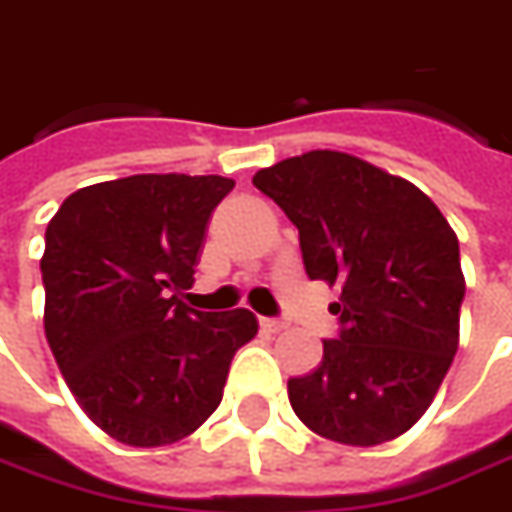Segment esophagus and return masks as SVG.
Masks as SVG:
<instances>
[{
  "label": "esophagus",
  "instance_id": "esophagus-1",
  "mask_svg": "<svg viewBox=\"0 0 512 512\" xmlns=\"http://www.w3.org/2000/svg\"><path fill=\"white\" fill-rule=\"evenodd\" d=\"M260 328H263L266 334H280V331H286V323H283V320H272V317H263V320H260Z\"/></svg>",
  "mask_w": 512,
  "mask_h": 512
}]
</instances>
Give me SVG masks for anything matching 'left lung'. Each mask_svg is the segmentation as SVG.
<instances>
[{"label": "left lung", "instance_id": "1", "mask_svg": "<svg viewBox=\"0 0 512 512\" xmlns=\"http://www.w3.org/2000/svg\"><path fill=\"white\" fill-rule=\"evenodd\" d=\"M252 184L300 232L311 280L340 286V337L309 377L289 379L300 422L371 448L411 431L459 348L465 274L459 240L411 181L337 150L266 167Z\"/></svg>", "mask_w": 512, "mask_h": 512}]
</instances>
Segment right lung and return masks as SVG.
<instances>
[{
  "mask_svg": "<svg viewBox=\"0 0 512 512\" xmlns=\"http://www.w3.org/2000/svg\"><path fill=\"white\" fill-rule=\"evenodd\" d=\"M221 175H130L84 186L50 218L45 334L81 411L115 442L161 448L221 405L252 311H195L192 289Z\"/></svg>",
  "mask_w": 512,
  "mask_h": 512,
  "instance_id": "obj_1",
  "label": "right lung"
}]
</instances>
